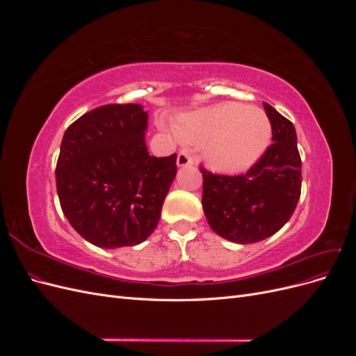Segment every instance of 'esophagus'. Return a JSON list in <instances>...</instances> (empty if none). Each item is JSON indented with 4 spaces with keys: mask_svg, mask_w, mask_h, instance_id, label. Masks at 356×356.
Segmentation results:
<instances>
[{
    "mask_svg": "<svg viewBox=\"0 0 356 356\" xmlns=\"http://www.w3.org/2000/svg\"><path fill=\"white\" fill-rule=\"evenodd\" d=\"M193 163H195V157L191 156L190 149H187V148H182L181 152L178 153L177 165H178L179 168H186V166H191Z\"/></svg>",
    "mask_w": 356,
    "mask_h": 356,
    "instance_id": "esophagus-1",
    "label": "esophagus"
}]
</instances>
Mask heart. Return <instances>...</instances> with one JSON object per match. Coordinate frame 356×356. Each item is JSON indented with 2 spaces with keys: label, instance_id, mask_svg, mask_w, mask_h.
Listing matches in <instances>:
<instances>
[{
  "label": "heart",
  "instance_id": "obj_1",
  "mask_svg": "<svg viewBox=\"0 0 356 356\" xmlns=\"http://www.w3.org/2000/svg\"><path fill=\"white\" fill-rule=\"evenodd\" d=\"M179 135L203 144V157L215 170L239 174L254 166L272 138V123L257 106L225 102L181 117Z\"/></svg>",
  "mask_w": 356,
  "mask_h": 356
}]
</instances>
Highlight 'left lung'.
Returning <instances> with one entry per match:
<instances>
[{
    "mask_svg": "<svg viewBox=\"0 0 356 356\" xmlns=\"http://www.w3.org/2000/svg\"><path fill=\"white\" fill-rule=\"evenodd\" d=\"M272 123V141L243 175H217L200 168L202 207L209 227L236 243L260 242L294 213L301 193V159L294 124L263 102Z\"/></svg>",
    "mask_w": 356,
    "mask_h": 356,
    "instance_id": "obj_1",
    "label": "left lung"
}]
</instances>
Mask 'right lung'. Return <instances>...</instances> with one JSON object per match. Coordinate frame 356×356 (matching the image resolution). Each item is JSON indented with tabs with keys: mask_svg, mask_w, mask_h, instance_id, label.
Listing matches in <instances>:
<instances>
[{
	"mask_svg": "<svg viewBox=\"0 0 356 356\" xmlns=\"http://www.w3.org/2000/svg\"><path fill=\"white\" fill-rule=\"evenodd\" d=\"M148 114L138 104L98 106L63 134L56 165L60 208L99 248L134 246L157 227L177 175V154H148Z\"/></svg>",
	"mask_w": 356,
	"mask_h": 356,
	"instance_id": "obj_1",
	"label": "right lung"
}]
</instances>
